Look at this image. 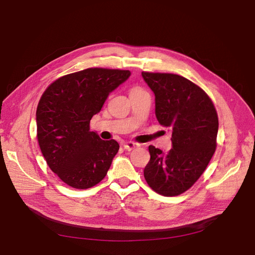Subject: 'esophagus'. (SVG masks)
<instances>
[{
  "mask_svg": "<svg viewBox=\"0 0 255 255\" xmlns=\"http://www.w3.org/2000/svg\"><path fill=\"white\" fill-rule=\"evenodd\" d=\"M138 146H139V144L136 142H133V141H127L123 143V148H125V150H127V151H132L135 148H138Z\"/></svg>",
  "mask_w": 255,
  "mask_h": 255,
  "instance_id": "obj_1",
  "label": "esophagus"
}]
</instances>
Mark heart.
<instances>
[{"mask_svg": "<svg viewBox=\"0 0 255 255\" xmlns=\"http://www.w3.org/2000/svg\"><path fill=\"white\" fill-rule=\"evenodd\" d=\"M140 91H143V90L139 87H133L132 89H130V92H140ZM130 92H129V94H130Z\"/></svg>", "mask_w": 255, "mask_h": 255, "instance_id": "b5f03b06", "label": "heart"}]
</instances>
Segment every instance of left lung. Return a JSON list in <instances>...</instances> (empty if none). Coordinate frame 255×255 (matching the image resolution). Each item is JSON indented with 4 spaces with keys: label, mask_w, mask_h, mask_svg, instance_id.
Returning a JSON list of instances; mask_svg holds the SVG:
<instances>
[{
    "label": "left lung",
    "mask_w": 255,
    "mask_h": 255,
    "mask_svg": "<svg viewBox=\"0 0 255 255\" xmlns=\"http://www.w3.org/2000/svg\"><path fill=\"white\" fill-rule=\"evenodd\" d=\"M155 96L159 125L172 130V148L164 153L150 145L143 175L157 194H183L204 172L216 150L218 117L205 92L189 80L171 73H141Z\"/></svg>",
    "instance_id": "8db88e82"
}]
</instances>
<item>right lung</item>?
Here are the masks:
<instances>
[{"label": "right lung", "instance_id": "add662e5", "mask_svg": "<svg viewBox=\"0 0 255 255\" xmlns=\"http://www.w3.org/2000/svg\"><path fill=\"white\" fill-rule=\"evenodd\" d=\"M130 75L128 70L89 68L63 76L45 89L36 112L42 155L69 186L87 189L101 182L119 150L89 130L110 94Z\"/></svg>", "mask_w": 255, "mask_h": 255}]
</instances>
